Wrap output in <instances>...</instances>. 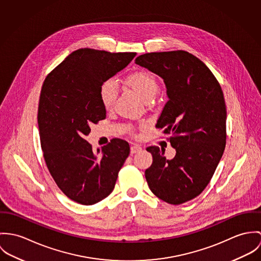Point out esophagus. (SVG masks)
Returning a JSON list of instances; mask_svg holds the SVG:
<instances>
[{
  "label": "esophagus",
  "instance_id": "esophagus-1",
  "mask_svg": "<svg viewBox=\"0 0 261 261\" xmlns=\"http://www.w3.org/2000/svg\"><path fill=\"white\" fill-rule=\"evenodd\" d=\"M142 150V148L139 146V145H132L131 146V154H134V153H137V152H140Z\"/></svg>",
  "mask_w": 261,
  "mask_h": 261
}]
</instances>
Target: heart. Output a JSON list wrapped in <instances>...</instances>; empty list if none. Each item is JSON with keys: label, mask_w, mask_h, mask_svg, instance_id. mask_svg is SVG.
I'll return each instance as SVG.
<instances>
[{"label": "heart", "mask_w": 261, "mask_h": 261, "mask_svg": "<svg viewBox=\"0 0 261 261\" xmlns=\"http://www.w3.org/2000/svg\"><path fill=\"white\" fill-rule=\"evenodd\" d=\"M127 84L143 101L153 99L159 91L156 78L149 72L139 71L131 74L127 78ZM100 100L106 110H111L118 95V86L113 80L105 81L99 91Z\"/></svg>", "instance_id": "obj_1"}]
</instances>
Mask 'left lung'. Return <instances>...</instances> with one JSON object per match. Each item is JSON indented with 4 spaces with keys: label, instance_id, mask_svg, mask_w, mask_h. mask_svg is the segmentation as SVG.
I'll list each match as a JSON object with an SVG mask.
<instances>
[{
    "label": "left lung",
    "instance_id": "obj_1",
    "mask_svg": "<svg viewBox=\"0 0 261 261\" xmlns=\"http://www.w3.org/2000/svg\"><path fill=\"white\" fill-rule=\"evenodd\" d=\"M135 63L161 77L168 101L156 127L176 150L150 146L152 165L145 177L161 200L179 205L198 196L211 180L226 144V106L221 87L201 60L186 51L140 55Z\"/></svg>",
    "mask_w": 261,
    "mask_h": 261
}]
</instances>
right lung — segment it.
<instances>
[{
	"label": "right lung",
	"mask_w": 261,
	"mask_h": 261,
	"mask_svg": "<svg viewBox=\"0 0 261 261\" xmlns=\"http://www.w3.org/2000/svg\"><path fill=\"white\" fill-rule=\"evenodd\" d=\"M136 53L74 51L46 77L41 90L38 125L47 167L62 192L75 202L92 205L114 189L130 153L115 138L97 152L85 140L90 126L106 118L99 91Z\"/></svg>",
	"instance_id": "1"
}]
</instances>
